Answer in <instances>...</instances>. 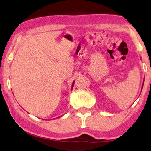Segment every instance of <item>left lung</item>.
Returning a JSON list of instances; mask_svg holds the SVG:
<instances>
[{
  "label": "left lung",
  "instance_id": "8db88e82",
  "mask_svg": "<svg viewBox=\"0 0 151 151\" xmlns=\"http://www.w3.org/2000/svg\"><path fill=\"white\" fill-rule=\"evenodd\" d=\"M143 82H144V81H143ZM143 85H142V89H143ZM141 89V90H142Z\"/></svg>",
  "mask_w": 151,
  "mask_h": 151
}]
</instances>
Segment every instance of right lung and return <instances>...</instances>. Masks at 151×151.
I'll list each match as a JSON object with an SVG mask.
<instances>
[{"mask_svg": "<svg viewBox=\"0 0 151 151\" xmlns=\"http://www.w3.org/2000/svg\"><path fill=\"white\" fill-rule=\"evenodd\" d=\"M74 81H74L73 84H72V88H73V86H74Z\"/></svg>", "mask_w": 151, "mask_h": 151, "instance_id": "right-lung-1", "label": "right lung"}]
</instances>
